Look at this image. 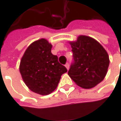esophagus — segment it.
I'll list each match as a JSON object with an SVG mask.
<instances>
[{
    "label": "esophagus",
    "mask_w": 121,
    "mask_h": 121,
    "mask_svg": "<svg viewBox=\"0 0 121 121\" xmlns=\"http://www.w3.org/2000/svg\"><path fill=\"white\" fill-rule=\"evenodd\" d=\"M65 67L67 68V69H69V63H67L65 65Z\"/></svg>",
    "instance_id": "1"
}]
</instances>
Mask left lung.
<instances>
[{"instance_id": "8db88e82", "label": "left lung", "mask_w": 121, "mask_h": 121, "mask_svg": "<svg viewBox=\"0 0 121 121\" xmlns=\"http://www.w3.org/2000/svg\"><path fill=\"white\" fill-rule=\"evenodd\" d=\"M70 44L74 61L68 74L84 89L96 86L106 75L109 64L107 52L98 41L86 35H80Z\"/></svg>"}]
</instances>
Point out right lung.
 I'll return each instance as SVG.
<instances>
[{
  "instance_id": "1",
  "label": "right lung",
  "mask_w": 121,
  "mask_h": 121,
  "mask_svg": "<svg viewBox=\"0 0 121 121\" xmlns=\"http://www.w3.org/2000/svg\"><path fill=\"white\" fill-rule=\"evenodd\" d=\"M52 45L45 39L35 41L22 56L19 71L22 80L35 93L47 95L56 89L61 76L67 71L51 52Z\"/></svg>"
}]
</instances>
